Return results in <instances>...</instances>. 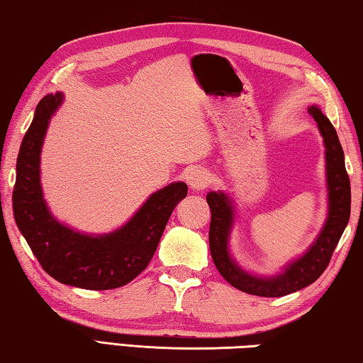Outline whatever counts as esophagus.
<instances>
[{"instance_id": "obj_1", "label": "esophagus", "mask_w": 363, "mask_h": 363, "mask_svg": "<svg viewBox=\"0 0 363 363\" xmlns=\"http://www.w3.org/2000/svg\"><path fill=\"white\" fill-rule=\"evenodd\" d=\"M187 184L195 192H200V190L206 189L208 184H210V174H208V171L201 168L190 169L187 174Z\"/></svg>"}]
</instances>
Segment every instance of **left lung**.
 <instances>
[{
  "label": "left lung",
  "mask_w": 363,
  "mask_h": 363,
  "mask_svg": "<svg viewBox=\"0 0 363 363\" xmlns=\"http://www.w3.org/2000/svg\"><path fill=\"white\" fill-rule=\"evenodd\" d=\"M309 113L314 116L323 138L328 213L314 243L296 259H291L281 267V272L256 275L245 270L233 259L229 248L230 233L235 223L233 200L220 190L206 195L211 210L210 250L214 266L232 286L255 296L279 298L314 284L327 269L351 216V182L344 167V152L336 130L317 106L309 107Z\"/></svg>",
  "instance_id": "8db88e82"
}]
</instances>
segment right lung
I'll list each match as a JSON object with an SVG mask.
<instances>
[{"mask_svg":"<svg viewBox=\"0 0 363 363\" xmlns=\"http://www.w3.org/2000/svg\"><path fill=\"white\" fill-rule=\"evenodd\" d=\"M64 94H48L35 110L17 157L12 192L16 224L41 267L64 285L84 290H112L130 284L149 266L171 213L187 195L186 182L153 192L128 223L108 233H84L52 216L43 195L41 149L52 115Z\"/></svg>","mask_w":363,"mask_h":363,"instance_id":"1","label":"right lung"}]
</instances>
